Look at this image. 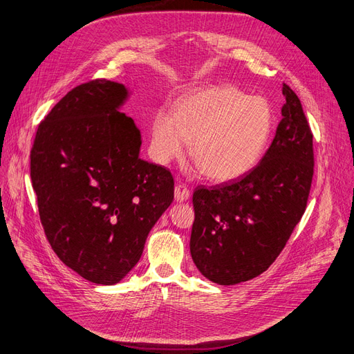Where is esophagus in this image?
I'll return each instance as SVG.
<instances>
[{"instance_id": "esophagus-1", "label": "esophagus", "mask_w": 354, "mask_h": 354, "mask_svg": "<svg viewBox=\"0 0 354 354\" xmlns=\"http://www.w3.org/2000/svg\"><path fill=\"white\" fill-rule=\"evenodd\" d=\"M189 198V189L184 184H178L175 187V200L178 203H184Z\"/></svg>"}]
</instances>
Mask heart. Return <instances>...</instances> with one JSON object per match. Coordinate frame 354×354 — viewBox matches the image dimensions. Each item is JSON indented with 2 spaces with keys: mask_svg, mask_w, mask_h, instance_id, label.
<instances>
[{
  "mask_svg": "<svg viewBox=\"0 0 354 354\" xmlns=\"http://www.w3.org/2000/svg\"><path fill=\"white\" fill-rule=\"evenodd\" d=\"M274 129L268 100L218 84L192 91L175 113L159 111L151 124V153L159 163L178 159L191 142V156L216 182L236 180L263 159Z\"/></svg>",
  "mask_w": 354,
  "mask_h": 354,
  "instance_id": "heart-1",
  "label": "heart"
}]
</instances>
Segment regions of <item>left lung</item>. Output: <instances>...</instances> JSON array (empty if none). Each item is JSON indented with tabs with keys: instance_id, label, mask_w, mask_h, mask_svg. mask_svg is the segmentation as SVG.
I'll return each instance as SVG.
<instances>
[{
	"instance_id": "left-lung-1",
	"label": "left lung",
	"mask_w": 354,
	"mask_h": 354,
	"mask_svg": "<svg viewBox=\"0 0 354 354\" xmlns=\"http://www.w3.org/2000/svg\"><path fill=\"white\" fill-rule=\"evenodd\" d=\"M283 96V120L251 172L194 191L191 257L213 283L232 286L264 272L305 213L313 176V136L302 103L287 84Z\"/></svg>"
}]
</instances>
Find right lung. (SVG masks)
Returning <instances> with one entry per match:
<instances>
[{
    "instance_id": "obj_1",
    "label": "right lung",
    "mask_w": 354,
    "mask_h": 354,
    "mask_svg": "<svg viewBox=\"0 0 354 354\" xmlns=\"http://www.w3.org/2000/svg\"><path fill=\"white\" fill-rule=\"evenodd\" d=\"M122 83L93 80L65 95L37 127L30 178L46 238L62 263L112 286L136 267L174 201V178L140 157L141 133L121 112Z\"/></svg>"
}]
</instances>
